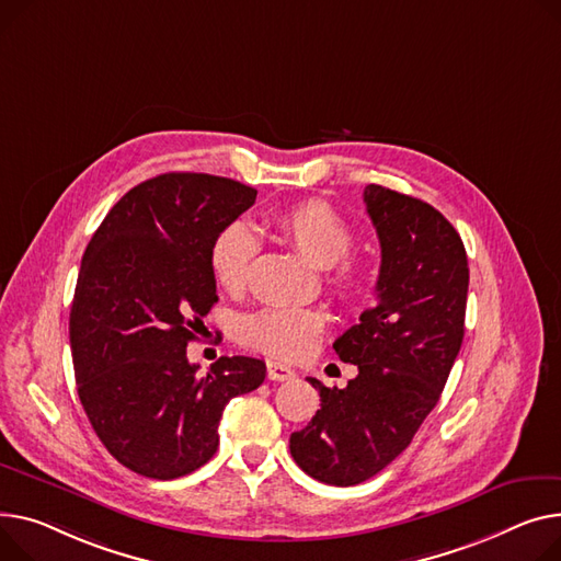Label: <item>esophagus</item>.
<instances>
[{
  "instance_id": "obj_1",
  "label": "esophagus",
  "mask_w": 561,
  "mask_h": 561,
  "mask_svg": "<svg viewBox=\"0 0 561 561\" xmlns=\"http://www.w3.org/2000/svg\"><path fill=\"white\" fill-rule=\"evenodd\" d=\"M266 369H268V379L271 381H290V379H295V369L290 365H286V363L268 360Z\"/></svg>"
}]
</instances>
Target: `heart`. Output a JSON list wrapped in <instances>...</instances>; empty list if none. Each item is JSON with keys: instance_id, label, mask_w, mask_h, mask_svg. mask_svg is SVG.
Listing matches in <instances>:
<instances>
[{"instance_id": "b5f03b06", "label": "heart", "mask_w": 561, "mask_h": 561, "mask_svg": "<svg viewBox=\"0 0 561 561\" xmlns=\"http://www.w3.org/2000/svg\"><path fill=\"white\" fill-rule=\"evenodd\" d=\"M275 228L313 266L327 268V284L339 300L347 305L360 300L365 275L347 256L354 237L347 220L329 203L307 201L295 205L275 216ZM256 250L259 239L248 222L237 220L222 228L209 248V266L218 286L239 293L248 282ZM324 322V313L311 307H266L241 320L239 339L259 352L300 358L316 347Z\"/></svg>"}]
</instances>
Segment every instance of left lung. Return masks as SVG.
I'll return each mask as SVG.
<instances>
[{
	"instance_id": "8db88e82",
	"label": "left lung",
	"mask_w": 561,
	"mask_h": 561,
	"mask_svg": "<svg viewBox=\"0 0 561 561\" xmlns=\"http://www.w3.org/2000/svg\"><path fill=\"white\" fill-rule=\"evenodd\" d=\"M363 201L381 243L377 305L333 343L358 375L343 390L309 377L320 410L290 435L293 460L335 488L377 476L413 442L465 339L469 266L456 228L381 184H367Z\"/></svg>"
}]
</instances>
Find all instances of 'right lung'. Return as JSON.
Here are the masks:
<instances>
[{
    "label": "right lung",
    "mask_w": 561,
    "mask_h": 561,
    "mask_svg": "<svg viewBox=\"0 0 561 561\" xmlns=\"http://www.w3.org/2000/svg\"><path fill=\"white\" fill-rule=\"evenodd\" d=\"M254 198L230 178L164 173L133 186L85 248L69 313L77 390L105 449L139 476L203 467L228 401L266 379L259 358L220 356L203 377L186 358L218 302L209 248Z\"/></svg>",
    "instance_id": "obj_1"
}]
</instances>
